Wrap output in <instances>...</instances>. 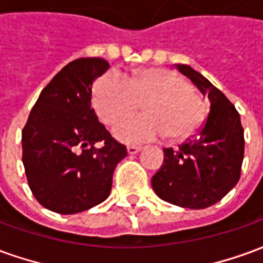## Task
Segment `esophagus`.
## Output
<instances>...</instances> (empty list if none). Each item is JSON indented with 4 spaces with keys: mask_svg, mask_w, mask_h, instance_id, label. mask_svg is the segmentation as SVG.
Wrapping results in <instances>:
<instances>
[{
    "mask_svg": "<svg viewBox=\"0 0 263 263\" xmlns=\"http://www.w3.org/2000/svg\"><path fill=\"white\" fill-rule=\"evenodd\" d=\"M126 151H128V155H135L141 152V148L139 146H126Z\"/></svg>",
    "mask_w": 263,
    "mask_h": 263,
    "instance_id": "esophagus-1",
    "label": "esophagus"
}]
</instances>
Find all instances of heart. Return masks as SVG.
Segmentation results:
<instances>
[{"mask_svg": "<svg viewBox=\"0 0 263 263\" xmlns=\"http://www.w3.org/2000/svg\"><path fill=\"white\" fill-rule=\"evenodd\" d=\"M143 102L145 115L124 119ZM92 104L105 124H114L121 142L145 143L158 138L192 135L205 117V104L180 76L163 69H143L125 80L107 71L92 87Z\"/></svg>", "mask_w": 263, "mask_h": 263, "instance_id": "heart-1", "label": "heart"}]
</instances>
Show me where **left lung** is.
Segmentation results:
<instances>
[{
  "label": "left lung",
  "instance_id": "left-lung-1",
  "mask_svg": "<svg viewBox=\"0 0 263 263\" xmlns=\"http://www.w3.org/2000/svg\"><path fill=\"white\" fill-rule=\"evenodd\" d=\"M210 100V114L197 135L165 158L152 177L154 192L183 209H207L218 203L239 180L243 159V129L235 107L201 73L176 65Z\"/></svg>",
  "mask_w": 263,
  "mask_h": 263
}]
</instances>
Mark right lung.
Here are the masks:
<instances>
[{
    "label": "right lung",
    "instance_id": "1",
    "mask_svg": "<svg viewBox=\"0 0 263 263\" xmlns=\"http://www.w3.org/2000/svg\"><path fill=\"white\" fill-rule=\"evenodd\" d=\"M108 67L101 58L70 62L43 88L22 129L28 184L50 211L76 214L103 203L126 156L91 108L92 81Z\"/></svg>",
    "mask_w": 263,
    "mask_h": 263
}]
</instances>
